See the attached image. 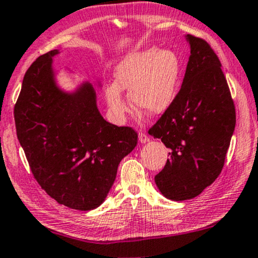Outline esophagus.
<instances>
[{
    "instance_id": "obj_1",
    "label": "esophagus",
    "mask_w": 258,
    "mask_h": 258,
    "mask_svg": "<svg viewBox=\"0 0 258 258\" xmlns=\"http://www.w3.org/2000/svg\"><path fill=\"white\" fill-rule=\"evenodd\" d=\"M150 140V138L148 136L145 135L144 132H139V142L143 143V144H145V143H148Z\"/></svg>"
}]
</instances>
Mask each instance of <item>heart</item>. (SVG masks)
I'll return each instance as SVG.
<instances>
[{
  "mask_svg": "<svg viewBox=\"0 0 258 258\" xmlns=\"http://www.w3.org/2000/svg\"><path fill=\"white\" fill-rule=\"evenodd\" d=\"M115 83L105 87V97L114 118L123 121L130 103L152 115L164 113L174 102L181 78V60L171 48L149 47L123 58L116 65Z\"/></svg>",
  "mask_w": 258,
  "mask_h": 258,
  "instance_id": "1",
  "label": "heart"
}]
</instances>
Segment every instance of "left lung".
<instances>
[{
	"label": "left lung",
	"mask_w": 258,
	"mask_h": 258,
	"mask_svg": "<svg viewBox=\"0 0 258 258\" xmlns=\"http://www.w3.org/2000/svg\"><path fill=\"white\" fill-rule=\"evenodd\" d=\"M190 56L181 89L149 135L170 149V159L155 176L169 200L198 197L224 167L236 126V110L219 58L200 38L185 35Z\"/></svg>",
	"instance_id": "left-lung-1"
}]
</instances>
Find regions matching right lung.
<instances>
[{
    "label": "right lung",
    "mask_w": 258,
    "mask_h": 258,
    "mask_svg": "<svg viewBox=\"0 0 258 258\" xmlns=\"http://www.w3.org/2000/svg\"><path fill=\"white\" fill-rule=\"evenodd\" d=\"M59 53L42 54L25 74L14 108L16 135L41 188L58 204L90 211L105 201L138 136L103 119L89 81L61 88L53 68Z\"/></svg>",
    "instance_id": "1"
}]
</instances>
